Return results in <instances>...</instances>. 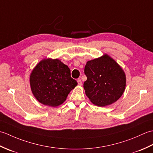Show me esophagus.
I'll use <instances>...</instances> for the list:
<instances>
[{
	"instance_id": "1",
	"label": "esophagus",
	"mask_w": 153,
	"mask_h": 153,
	"mask_svg": "<svg viewBox=\"0 0 153 153\" xmlns=\"http://www.w3.org/2000/svg\"><path fill=\"white\" fill-rule=\"evenodd\" d=\"M77 84H78V85H79V86H82V80H81L80 79H77Z\"/></svg>"
}]
</instances>
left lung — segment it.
<instances>
[{
  "instance_id": "8db88e82",
  "label": "left lung",
  "mask_w": 153,
  "mask_h": 153,
  "mask_svg": "<svg viewBox=\"0 0 153 153\" xmlns=\"http://www.w3.org/2000/svg\"><path fill=\"white\" fill-rule=\"evenodd\" d=\"M83 83L90 101L99 106L116 102L124 93L126 76L122 67L107 54L87 62Z\"/></svg>"
}]
</instances>
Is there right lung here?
I'll list each match as a JSON object with an SVG mask.
<instances>
[{"instance_id": "1", "label": "right lung", "mask_w": 153, "mask_h": 153, "mask_svg": "<svg viewBox=\"0 0 153 153\" xmlns=\"http://www.w3.org/2000/svg\"><path fill=\"white\" fill-rule=\"evenodd\" d=\"M70 70L58 59L44 58L32 70L30 76L31 92L40 103L51 107L62 105L77 85L71 77Z\"/></svg>"}]
</instances>
